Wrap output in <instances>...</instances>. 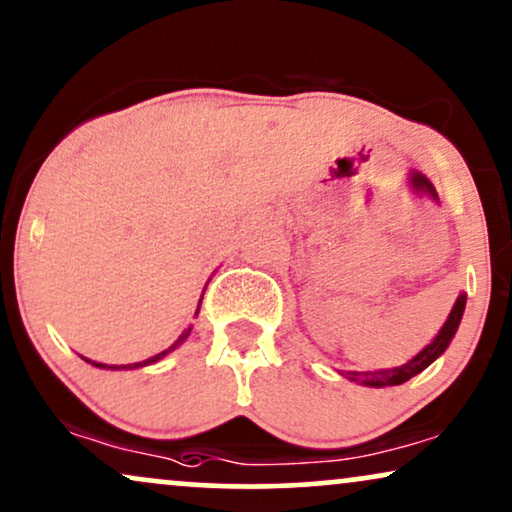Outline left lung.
<instances>
[{
    "instance_id": "left-lung-1",
    "label": "left lung",
    "mask_w": 512,
    "mask_h": 512,
    "mask_svg": "<svg viewBox=\"0 0 512 512\" xmlns=\"http://www.w3.org/2000/svg\"><path fill=\"white\" fill-rule=\"evenodd\" d=\"M465 312V293L458 295V300L451 309L449 319L442 326V331L437 333V338L430 342L428 347H423L420 352L406 364L394 366V368H380V371H349L345 373V378L354 380V383L368 385V387H390V385H401L406 380H411L413 375H418L420 371H425L432 361L439 359L444 354V349L449 347V342L454 340V335L458 331V323L463 319Z\"/></svg>"
}]
</instances>
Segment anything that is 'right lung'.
Returning <instances> with one entry per match:
<instances>
[{
  "label": "right lung",
  "instance_id": "1",
  "mask_svg": "<svg viewBox=\"0 0 512 512\" xmlns=\"http://www.w3.org/2000/svg\"><path fill=\"white\" fill-rule=\"evenodd\" d=\"M200 300H203V297H200ZM198 309H200V304H198ZM198 309H196V316H198ZM189 333H191V328H186L184 333L179 335L177 338V342H174L172 347H167L165 352H160V354H155V357H151V359H146V361H137V364H122V366H108V364H96V361H89V359H84V361H89V364H94L96 368H111V371H129V368H141V366H151V364H155V361H160L165 357V354H170L172 349H177L181 342H184L186 338H189Z\"/></svg>",
  "mask_w": 512,
  "mask_h": 512
}]
</instances>
